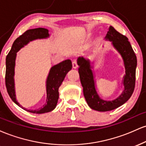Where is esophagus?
<instances>
[{
	"instance_id": "esophagus-1",
	"label": "esophagus",
	"mask_w": 146,
	"mask_h": 146,
	"mask_svg": "<svg viewBox=\"0 0 146 146\" xmlns=\"http://www.w3.org/2000/svg\"><path fill=\"white\" fill-rule=\"evenodd\" d=\"M72 65H73V67L74 68H76L78 66V61H77L76 60H74L73 61V62H72Z\"/></svg>"
}]
</instances>
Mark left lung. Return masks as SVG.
<instances>
[{"label":"left lung","mask_w":146,"mask_h":146,"mask_svg":"<svg viewBox=\"0 0 146 146\" xmlns=\"http://www.w3.org/2000/svg\"><path fill=\"white\" fill-rule=\"evenodd\" d=\"M106 38L113 42V44L123 58L125 68L123 78L124 90L122 94L113 101H105L98 96L95 87L93 72L90 69L89 60L80 57L78 60V72L83 92L87 104L92 109L98 111H109L118 108L126 102L132 96L136 80L137 56L132 49L128 38L110 26Z\"/></svg>","instance_id":"1"}]
</instances>
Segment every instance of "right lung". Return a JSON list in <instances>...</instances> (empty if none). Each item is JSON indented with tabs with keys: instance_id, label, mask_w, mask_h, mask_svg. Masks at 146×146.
I'll list each match as a JSON object with an SVG mask.
<instances>
[{
	"instance_id": "1",
	"label": "right lung",
	"mask_w": 146,
	"mask_h": 146,
	"mask_svg": "<svg viewBox=\"0 0 146 146\" xmlns=\"http://www.w3.org/2000/svg\"><path fill=\"white\" fill-rule=\"evenodd\" d=\"M48 31L44 28H36L29 29L20 36L13 43L11 50L6 58L5 86L7 93L12 101L19 106H21L16 100L14 90V66L16 53L24 45L31 40L38 38H48ZM72 68L71 60H66L55 66H52L46 81V101L43 108L38 110H27L32 113L42 114L51 111L56 108L59 98L58 88L64 79ZM23 108V107H22Z\"/></svg>"
}]
</instances>
